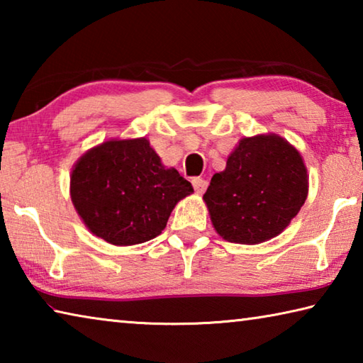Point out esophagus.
<instances>
[{
	"label": "esophagus",
	"mask_w": 363,
	"mask_h": 363,
	"mask_svg": "<svg viewBox=\"0 0 363 363\" xmlns=\"http://www.w3.org/2000/svg\"><path fill=\"white\" fill-rule=\"evenodd\" d=\"M192 186H194V189H195V192L203 194L205 190H206V187H208V181H205L203 177H194V179H192Z\"/></svg>",
	"instance_id": "1"
}]
</instances>
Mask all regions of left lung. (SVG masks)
I'll return each mask as SVG.
<instances>
[{
  "instance_id": "obj_1",
  "label": "left lung",
  "mask_w": 363,
  "mask_h": 363,
  "mask_svg": "<svg viewBox=\"0 0 363 363\" xmlns=\"http://www.w3.org/2000/svg\"><path fill=\"white\" fill-rule=\"evenodd\" d=\"M307 196L299 152L275 134L245 138L211 177L203 200L220 237L256 245L285 229Z\"/></svg>"
}]
</instances>
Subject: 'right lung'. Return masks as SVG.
I'll use <instances>...</instances> for the list:
<instances>
[{
	"instance_id": "add662e5",
	"label": "right lung",
	"mask_w": 363,
	"mask_h": 363,
	"mask_svg": "<svg viewBox=\"0 0 363 363\" xmlns=\"http://www.w3.org/2000/svg\"><path fill=\"white\" fill-rule=\"evenodd\" d=\"M194 192L174 168H164L147 139L107 140L78 160L72 201L88 229L126 247L155 238L177 201Z\"/></svg>"
}]
</instances>
